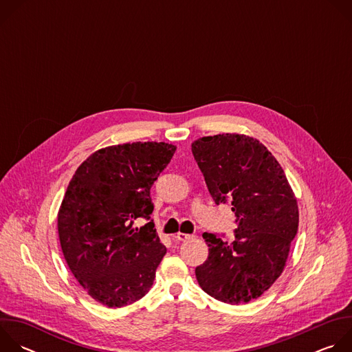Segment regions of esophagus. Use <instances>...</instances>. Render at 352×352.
Returning <instances> with one entry per match:
<instances>
[{"label":"esophagus","instance_id":"obj_1","mask_svg":"<svg viewBox=\"0 0 352 352\" xmlns=\"http://www.w3.org/2000/svg\"><path fill=\"white\" fill-rule=\"evenodd\" d=\"M192 235H189V234H184V232H178V234H175V239L177 241H186V239H189Z\"/></svg>","mask_w":352,"mask_h":352}]
</instances>
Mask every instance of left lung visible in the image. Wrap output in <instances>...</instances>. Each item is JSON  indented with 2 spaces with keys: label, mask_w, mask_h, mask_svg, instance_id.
Returning a JSON list of instances; mask_svg holds the SVG:
<instances>
[{
  "label": "left lung",
  "mask_w": 352,
  "mask_h": 352,
  "mask_svg": "<svg viewBox=\"0 0 352 352\" xmlns=\"http://www.w3.org/2000/svg\"><path fill=\"white\" fill-rule=\"evenodd\" d=\"M193 157L216 205L231 202L235 239L205 232L209 256L195 269L199 285L221 302L259 298L284 270L299 223L284 170L258 139L241 133L199 138Z\"/></svg>",
  "instance_id": "obj_1"
}]
</instances>
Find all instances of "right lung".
Instances as JSON below:
<instances>
[{"mask_svg":"<svg viewBox=\"0 0 352 352\" xmlns=\"http://www.w3.org/2000/svg\"><path fill=\"white\" fill-rule=\"evenodd\" d=\"M177 147L164 142L109 146L75 171L58 210V236L67 265L97 302L122 308L153 285L167 249L150 219V188Z\"/></svg>","mask_w":352,"mask_h":352,"instance_id":"add662e5","label":"right lung"}]
</instances>
